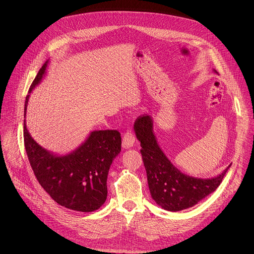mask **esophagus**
I'll return each instance as SVG.
<instances>
[{"label":"esophagus","instance_id":"1","mask_svg":"<svg viewBox=\"0 0 254 254\" xmlns=\"http://www.w3.org/2000/svg\"><path fill=\"white\" fill-rule=\"evenodd\" d=\"M134 141H135V135L130 130H127L123 135V148L128 149L132 147L134 144Z\"/></svg>","mask_w":254,"mask_h":254}]
</instances>
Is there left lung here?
Masks as SVG:
<instances>
[{
  "label": "left lung",
  "mask_w": 254,
  "mask_h": 254,
  "mask_svg": "<svg viewBox=\"0 0 254 254\" xmlns=\"http://www.w3.org/2000/svg\"><path fill=\"white\" fill-rule=\"evenodd\" d=\"M133 128L140 141V154L152 198L165 210L176 212L196 205L218 188L231 166L212 179L190 177L180 172L160 149L149 116H139Z\"/></svg>",
  "instance_id": "1"
}]
</instances>
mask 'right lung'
Listing matches in <instances>:
<instances>
[{
	"instance_id": "add662e5",
	"label": "right lung",
	"mask_w": 254,
	"mask_h": 254,
	"mask_svg": "<svg viewBox=\"0 0 254 254\" xmlns=\"http://www.w3.org/2000/svg\"><path fill=\"white\" fill-rule=\"evenodd\" d=\"M46 67L47 62L29 88L24 117L29 93L42 79ZM24 143L35 177L59 205L75 211L92 212L105 202L108 170L122 150L119 130H94L75 152L58 157L44 150L32 138L24 121Z\"/></svg>"
}]
</instances>
